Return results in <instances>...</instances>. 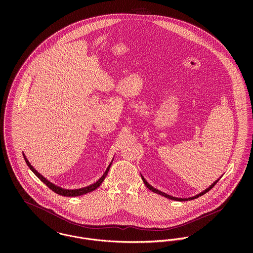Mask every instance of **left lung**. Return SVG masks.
<instances>
[{
	"mask_svg": "<svg viewBox=\"0 0 253 253\" xmlns=\"http://www.w3.org/2000/svg\"><path fill=\"white\" fill-rule=\"evenodd\" d=\"M141 177H142V180L144 182L145 185H146V187L148 188V189H150L152 192H154V193H156V194H159V195H161V196H164V197H166V198H168V199H169V200H173V201H178V202H185V201H191V200H194V199H197V198H199V197H201V196H203V195H205L206 193H208L211 189H212L213 188V186L216 184L217 182L219 181V179L221 178V176H220V178H218L217 180L214 181L209 188H207L206 190H204L203 192H201L200 194H198V195H196V196H193V197H190V198H176V197H172V196H170V195H168V194H166V193H164V192H161L160 190H158V189H156V188H154L152 185H150L146 179H145L144 177L141 175Z\"/></svg>",
	"mask_w": 253,
	"mask_h": 253,
	"instance_id": "1",
	"label": "left lung"
}]
</instances>
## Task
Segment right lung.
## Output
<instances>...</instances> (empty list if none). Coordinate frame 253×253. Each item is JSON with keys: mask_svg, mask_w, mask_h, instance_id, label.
Instances as JSON below:
<instances>
[{"mask_svg": "<svg viewBox=\"0 0 253 253\" xmlns=\"http://www.w3.org/2000/svg\"><path fill=\"white\" fill-rule=\"evenodd\" d=\"M23 157H24V160H25L27 166L29 167V169L35 173V175H36L37 177H38L40 180L42 181V182H43L49 189H51L54 193H56V194H58V195H61V196H64V197H78V196H82V195L87 194V193L92 192V191H94L95 189H97V188L101 185V183L103 182V180L105 179V177H106V175H107V173H108L109 169H110V167H111V165H112V162H113V160H114V159H113L112 162L110 163V165H109L107 169L105 170V172L103 173V175H102L98 180L96 181L95 183H93V184H91V185H88V186H86V187H84V188L70 190V189L61 188V187H59V186H57V185L51 183L50 181L47 180L45 177H43L41 173H39V172L37 171L36 169L33 168V166H31V164H30L29 161L27 160V158H26V156L24 155V153H23Z\"/></svg>", "mask_w": 253, "mask_h": 253, "instance_id": "right-lung-1", "label": "right lung"}]
</instances>
